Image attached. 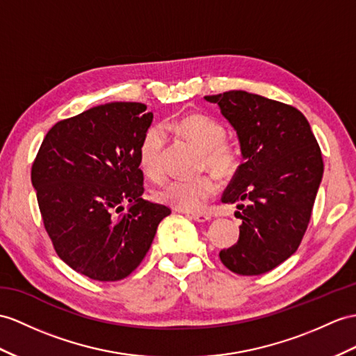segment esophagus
Segmentation results:
<instances>
[{"mask_svg":"<svg viewBox=\"0 0 356 356\" xmlns=\"http://www.w3.org/2000/svg\"><path fill=\"white\" fill-rule=\"evenodd\" d=\"M190 218L196 222H208L211 220V216L210 214H205V213H188Z\"/></svg>","mask_w":356,"mask_h":356,"instance_id":"1","label":"esophagus"}]
</instances>
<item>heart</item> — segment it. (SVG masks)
<instances>
[{
  "mask_svg": "<svg viewBox=\"0 0 356 356\" xmlns=\"http://www.w3.org/2000/svg\"><path fill=\"white\" fill-rule=\"evenodd\" d=\"M166 128L183 136L202 151V166L222 178L231 177L238 168V151L236 145L225 138V128L218 120L190 113L166 124ZM168 137L161 127H151L138 143V164L146 177L159 179L163 175V152ZM219 184L213 175H202L192 179H172L161 186L155 197L160 202L181 211L202 210L205 204L218 193Z\"/></svg>",
  "mask_w": 356,
  "mask_h": 356,
  "instance_id": "heart-1",
  "label": "heart"
}]
</instances>
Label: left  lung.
Instances as JSON below:
<instances>
[{"instance_id":"left-lung-1","label":"left lung","mask_w":356,"mask_h":356,"mask_svg":"<svg viewBox=\"0 0 356 356\" xmlns=\"http://www.w3.org/2000/svg\"><path fill=\"white\" fill-rule=\"evenodd\" d=\"M205 99L236 129L243 155L222 196L238 204L240 236L220 250V261L237 275H263L300 245L323 177L322 151L307 118L289 104L245 90Z\"/></svg>"}]
</instances>
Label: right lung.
Returning a JSON list of instances; mask_svg holds the SVG:
<instances>
[{
	"mask_svg": "<svg viewBox=\"0 0 356 356\" xmlns=\"http://www.w3.org/2000/svg\"><path fill=\"white\" fill-rule=\"evenodd\" d=\"M145 110L142 102H110L60 120L33 163L31 183L57 255L95 281L134 272L170 214L142 197L138 143L154 118Z\"/></svg>",
	"mask_w": 356,
	"mask_h": 356,
	"instance_id": "add662e5",
	"label": "right lung"
}]
</instances>
